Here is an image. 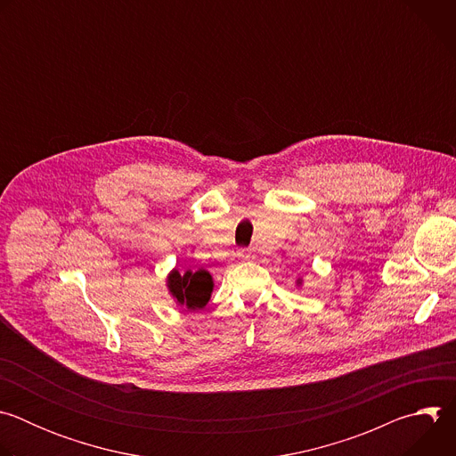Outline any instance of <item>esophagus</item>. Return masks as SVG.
Here are the masks:
<instances>
[{"instance_id":"obj_1","label":"esophagus","mask_w":456,"mask_h":456,"mask_svg":"<svg viewBox=\"0 0 456 456\" xmlns=\"http://www.w3.org/2000/svg\"><path fill=\"white\" fill-rule=\"evenodd\" d=\"M238 257H240V259H250V257H254V256H252V250H250V248H238Z\"/></svg>"}]
</instances>
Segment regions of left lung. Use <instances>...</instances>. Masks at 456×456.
Segmentation results:
<instances>
[{
	"label": "left lung",
	"mask_w": 456,
	"mask_h": 456,
	"mask_svg": "<svg viewBox=\"0 0 456 456\" xmlns=\"http://www.w3.org/2000/svg\"><path fill=\"white\" fill-rule=\"evenodd\" d=\"M297 285H301V280H297Z\"/></svg>",
	"instance_id": "left-lung-1"
}]
</instances>
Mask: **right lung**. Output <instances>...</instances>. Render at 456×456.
Masks as SVG:
<instances>
[{
	"label": "right lung",
	"instance_id": "obj_1",
	"mask_svg": "<svg viewBox=\"0 0 456 456\" xmlns=\"http://www.w3.org/2000/svg\"><path fill=\"white\" fill-rule=\"evenodd\" d=\"M213 276L200 271H185L180 274L176 269L167 276V289L178 305L187 306L189 310H200L208 305L213 292Z\"/></svg>",
	"mask_w": 456,
	"mask_h": 456
}]
</instances>
